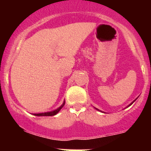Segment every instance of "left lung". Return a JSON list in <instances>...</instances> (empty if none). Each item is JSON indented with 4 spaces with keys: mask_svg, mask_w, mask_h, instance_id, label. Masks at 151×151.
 I'll list each match as a JSON object with an SVG mask.
<instances>
[{
    "mask_svg": "<svg viewBox=\"0 0 151 151\" xmlns=\"http://www.w3.org/2000/svg\"><path fill=\"white\" fill-rule=\"evenodd\" d=\"M134 101H135V100H134ZM134 101H133V102H132V103H131V104H129V106H131V105H132V104H133V103H134ZM96 109H97V108H96ZM97 110H98V109H97Z\"/></svg>",
    "mask_w": 151,
    "mask_h": 151,
    "instance_id": "8db88e82",
    "label": "left lung"
}]
</instances>
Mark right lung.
I'll use <instances>...</instances> for the list:
<instances>
[{"mask_svg": "<svg viewBox=\"0 0 151 151\" xmlns=\"http://www.w3.org/2000/svg\"><path fill=\"white\" fill-rule=\"evenodd\" d=\"M64 104H65V102H63V104L59 108H57V110H54V111L47 112V113H34V115L37 116H52L56 115V114H57V113H58L61 109H62L63 106H64Z\"/></svg>", "mask_w": 151, "mask_h": 151, "instance_id": "obj_1", "label": "right lung"}]
</instances>
